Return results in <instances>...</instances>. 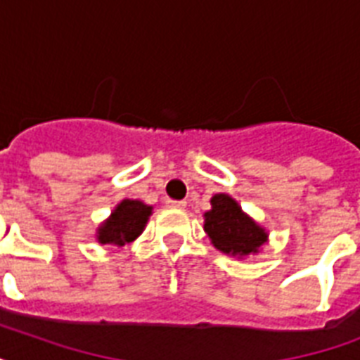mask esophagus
<instances>
[{
	"label": "esophagus",
	"mask_w": 360,
	"mask_h": 360,
	"mask_svg": "<svg viewBox=\"0 0 360 360\" xmlns=\"http://www.w3.org/2000/svg\"><path fill=\"white\" fill-rule=\"evenodd\" d=\"M166 205L172 209H185L186 207V202H175V200H168Z\"/></svg>",
	"instance_id": "obj_1"
}]
</instances>
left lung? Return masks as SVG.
<instances>
[{
	"mask_svg": "<svg viewBox=\"0 0 360 360\" xmlns=\"http://www.w3.org/2000/svg\"><path fill=\"white\" fill-rule=\"evenodd\" d=\"M203 230L217 250L237 259L256 256L269 243V231L224 192L211 198V209L203 213Z\"/></svg>",
	"mask_w": 360,
	"mask_h": 360,
	"instance_id": "1",
	"label": "left lung"
}]
</instances>
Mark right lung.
Instances as JSON below:
<instances>
[{
  "label": "right lung",
  "instance_id": "1",
  "mask_svg": "<svg viewBox=\"0 0 360 360\" xmlns=\"http://www.w3.org/2000/svg\"><path fill=\"white\" fill-rule=\"evenodd\" d=\"M151 214L153 205H147L141 200L124 198L115 205L108 219L98 224L95 239L103 246L112 245L123 248L127 243H132L141 236Z\"/></svg>",
  "mask_w": 360,
  "mask_h": 360
}]
</instances>
